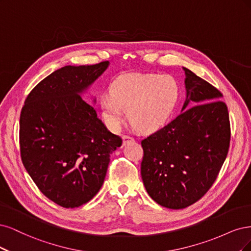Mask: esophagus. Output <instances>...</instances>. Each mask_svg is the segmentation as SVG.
<instances>
[{"label": "esophagus", "mask_w": 251, "mask_h": 251, "mask_svg": "<svg viewBox=\"0 0 251 251\" xmlns=\"http://www.w3.org/2000/svg\"><path fill=\"white\" fill-rule=\"evenodd\" d=\"M132 142H134V139H133L132 136L128 135V134H124L123 135V144L124 145L127 144V143H132Z\"/></svg>", "instance_id": "34e87169"}]
</instances>
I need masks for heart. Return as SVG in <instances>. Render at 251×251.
I'll return each mask as SVG.
<instances>
[{
  "label": "heart",
  "instance_id": "obj_1",
  "mask_svg": "<svg viewBox=\"0 0 251 251\" xmlns=\"http://www.w3.org/2000/svg\"><path fill=\"white\" fill-rule=\"evenodd\" d=\"M179 87L170 75L135 74L120 77L111 84L110 95L100 99L102 116L110 128H118L128 110L131 124L141 131H154L171 118Z\"/></svg>",
  "mask_w": 251,
  "mask_h": 251
}]
</instances>
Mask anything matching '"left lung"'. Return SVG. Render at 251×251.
<instances>
[{
	"mask_svg": "<svg viewBox=\"0 0 251 251\" xmlns=\"http://www.w3.org/2000/svg\"><path fill=\"white\" fill-rule=\"evenodd\" d=\"M183 70L187 101L182 111L141 142L145 188L158 204L172 209L190 206L205 195L230 143L228 109L221 92L189 69Z\"/></svg>",
	"mask_w": 251,
	"mask_h": 251,
	"instance_id": "obj_1",
	"label": "left lung"
}]
</instances>
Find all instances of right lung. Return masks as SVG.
Wrapping results in <instances>:
<instances>
[{
  "label": "right lung",
  "instance_id": "obj_1",
  "mask_svg": "<svg viewBox=\"0 0 251 251\" xmlns=\"http://www.w3.org/2000/svg\"><path fill=\"white\" fill-rule=\"evenodd\" d=\"M108 67L67 66L30 92L20 118L24 167L44 195L73 208L94 198L122 139L107 130L80 94Z\"/></svg>",
  "mask_w": 251,
  "mask_h": 251
}]
</instances>
